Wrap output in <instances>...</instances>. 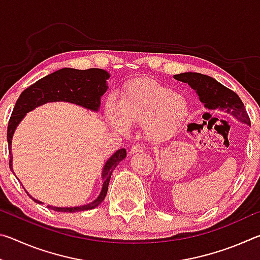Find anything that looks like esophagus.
<instances>
[{"mask_svg": "<svg viewBox=\"0 0 260 260\" xmlns=\"http://www.w3.org/2000/svg\"><path fill=\"white\" fill-rule=\"evenodd\" d=\"M144 151L143 147L141 146V144H133V146L131 147V155H136V153H142Z\"/></svg>", "mask_w": 260, "mask_h": 260, "instance_id": "obj_1", "label": "esophagus"}]
</instances>
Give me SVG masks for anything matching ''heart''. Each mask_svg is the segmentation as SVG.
<instances>
[{
  "label": "heart",
  "instance_id": "b5f03b06",
  "mask_svg": "<svg viewBox=\"0 0 260 260\" xmlns=\"http://www.w3.org/2000/svg\"><path fill=\"white\" fill-rule=\"evenodd\" d=\"M107 116L114 128L126 132L128 125H143L146 138L162 143L177 136L189 116L182 95L152 79H136L125 88L119 104L109 101Z\"/></svg>",
  "mask_w": 260,
  "mask_h": 260
}]
</instances>
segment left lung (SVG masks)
<instances>
[{"mask_svg": "<svg viewBox=\"0 0 260 260\" xmlns=\"http://www.w3.org/2000/svg\"><path fill=\"white\" fill-rule=\"evenodd\" d=\"M177 80L188 83L196 91L200 101L209 110H218L231 114L237 121L250 126V118L239 95L228 89L215 79L196 72H184L173 76Z\"/></svg>", "mask_w": 260, "mask_h": 260, "instance_id": "obj_1", "label": "left lung"}]
</instances>
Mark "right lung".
<instances>
[{"mask_svg": "<svg viewBox=\"0 0 260 260\" xmlns=\"http://www.w3.org/2000/svg\"><path fill=\"white\" fill-rule=\"evenodd\" d=\"M110 78L109 72L102 69H89V70H77L71 68H64L54 73H50L45 78L40 79L32 86L20 94L17 100L14 111L11 113L10 120L8 124L7 139L9 144V153H10V161L9 166L14 172L12 167V152L11 143L16 128L24 119L26 114L33 111L34 109L50 102H68L79 105L90 111L99 112L101 107V99L108 90V79ZM127 155L126 149H119L105 161L103 166L101 180H102V188L99 196L90 203L79 206H68V208H59V206L48 205V208L57 211V212H79L95 209L102 203L108 192V187L111 178L112 171L116 169L118 164L125 159ZM25 189V188H24ZM25 191L27 190L25 189ZM27 195L29 193L27 192ZM35 203L42 204L41 201L34 199L29 195Z\"/></svg>", "mask_w": 260, "mask_h": 260, "instance_id": "add662e5", "label": "right lung"}]
</instances>
